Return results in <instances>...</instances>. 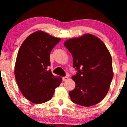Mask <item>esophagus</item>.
Returning <instances> with one entry per match:
<instances>
[{"label":"esophagus","mask_w":127,"mask_h":127,"mask_svg":"<svg viewBox=\"0 0 127 127\" xmlns=\"http://www.w3.org/2000/svg\"><path fill=\"white\" fill-rule=\"evenodd\" d=\"M63 81H65L68 79V77L67 76H64V77H63L62 78Z\"/></svg>","instance_id":"esophagus-1"}]
</instances>
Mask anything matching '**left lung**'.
I'll return each mask as SVG.
<instances>
[{"label":"left lung","instance_id":"obj_1","mask_svg":"<svg viewBox=\"0 0 127 127\" xmlns=\"http://www.w3.org/2000/svg\"><path fill=\"white\" fill-rule=\"evenodd\" d=\"M64 45L77 71L72 76L76 87L69 92L71 100L86 107L95 105L106 95L113 77L110 52L100 39L90 34L68 39Z\"/></svg>","mask_w":127,"mask_h":127}]
</instances>
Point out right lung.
I'll return each mask as SVG.
<instances>
[{
	"mask_svg": "<svg viewBox=\"0 0 127 127\" xmlns=\"http://www.w3.org/2000/svg\"><path fill=\"white\" fill-rule=\"evenodd\" d=\"M60 38L37 31L29 36L18 51L15 77L23 95L32 103L49 101L62 79L55 77L51 70L49 56Z\"/></svg>",
	"mask_w": 127,
	"mask_h": 127,
	"instance_id": "add662e5",
	"label": "right lung"
}]
</instances>
